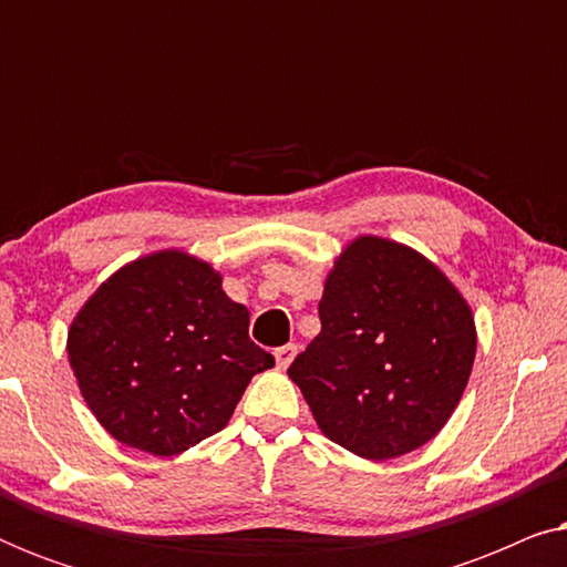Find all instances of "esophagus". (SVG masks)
Wrapping results in <instances>:
<instances>
[{
    "label": "esophagus",
    "mask_w": 567,
    "mask_h": 567,
    "mask_svg": "<svg viewBox=\"0 0 567 567\" xmlns=\"http://www.w3.org/2000/svg\"><path fill=\"white\" fill-rule=\"evenodd\" d=\"M274 355H276V367H278V369H289L291 361H293V355H297V346L289 343V346L276 348Z\"/></svg>",
    "instance_id": "34e87169"
}]
</instances>
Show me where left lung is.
Segmentation results:
<instances>
[{
	"instance_id": "8db88e82",
	"label": "left lung",
	"mask_w": 567,
	"mask_h": 567,
	"mask_svg": "<svg viewBox=\"0 0 567 567\" xmlns=\"http://www.w3.org/2000/svg\"><path fill=\"white\" fill-rule=\"evenodd\" d=\"M320 322L289 377L324 436L384 462L444 429L470 382L477 330L436 262L394 239L359 235L324 278Z\"/></svg>"
}]
</instances>
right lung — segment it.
I'll list each match as a JSON object with an SVG mask.
<instances>
[{"mask_svg":"<svg viewBox=\"0 0 567 567\" xmlns=\"http://www.w3.org/2000/svg\"><path fill=\"white\" fill-rule=\"evenodd\" d=\"M250 312L212 262L157 250L97 286L66 336L69 367L92 415L115 441L175 456L229 423L274 355L247 336Z\"/></svg>","mask_w":567,"mask_h":567,"instance_id":"obj_1","label":"right lung"}]
</instances>
